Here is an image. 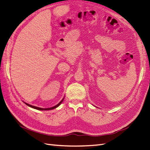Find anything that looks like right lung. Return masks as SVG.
<instances>
[{
	"label": "right lung",
	"instance_id": "add662e5",
	"mask_svg": "<svg viewBox=\"0 0 150 150\" xmlns=\"http://www.w3.org/2000/svg\"><path fill=\"white\" fill-rule=\"evenodd\" d=\"M63 99H63L62 100H61L58 104L57 105H56V106H53V107H51V108H39V107H37V106H32V105H29V104H28V103H25V104L27 105V106H30V107H31V108H34V109H36V110H52V109H54V108H57V106H59V105H60V104L61 103L63 102Z\"/></svg>",
	"mask_w": 150,
	"mask_h": 150
}]
</instances>
